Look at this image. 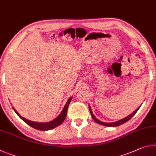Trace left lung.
<instances>
[{
  "label": "left lung",
  "mask_w": 156,
  "mask_h": 156,
  "mask_svg": "<svg viewBox=\"0 0 156 156\" xmlns=\"http://www.w3.org/2000/svg\"><path fill=\"white\" fill-rule=\"evenodd\" d=\"M89 108H90V113H91V117H92V119L94 120L95 121V122H96V123H99V124H101V125H103V126H108V127H115V126H120V125H122V124H123V123H126V122H128V121H129L130 119H131L133 116H134L135 115V113L137 112V110H139V108H140V106L139 108H137V110H136L135 111H134V112H133L131 115H130L129 116H128V117H125L124 119H121V120H119V121H118V122H112V123H105V122H101L100 120H98V119H96L95 117H94V115H93V113H92V111H91V108H90V106L89 105Z\"/></svg>",
  "instance_id": "8db88e82"
}]
</instances>
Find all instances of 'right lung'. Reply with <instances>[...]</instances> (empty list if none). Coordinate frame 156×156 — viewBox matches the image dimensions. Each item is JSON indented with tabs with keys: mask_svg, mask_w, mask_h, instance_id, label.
I'll return each instance as SVG.
<instances>
[{
	"mask_svg": "<svg viewBox=\"0 0 156 156\" xmlns=\"http://www.w3.org/2000/svg\"><path fill=\"white\" fill-rule=\"evenodd\" d=\"M71 101V97L69 98L65 106L63 108L62 111V112L60 114V115H59L58 117L55 118V119H53V121H51V122H46V123H39V122H32V121L28 120L22 117L21 116L16 112V110L14 109V108H13V110H14V112L16 113V115H18L19 117L23 121V122H26L27 124H28L29 126H30L31 127H33L34 128H35V129L39 130H48L53 129V128H55L57 126H58L59 125H60L61 123L65 121L66 116V113H67L69 105V103H70Z\"/></svg>",
	"mask_w": 156,
	"mask_h": 156,
	"instance_id": "obj_1",
	"label": "right lung"
}]
</instances>
